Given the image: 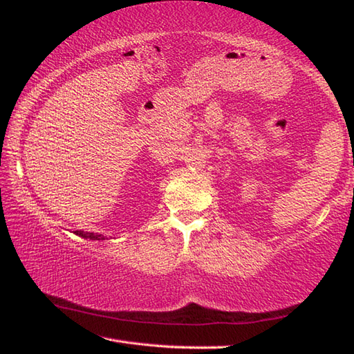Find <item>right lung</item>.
<instances>
[{
  "label": "right lung",
  "mask_w": 354,
  "mask_h": 354,
  "mask_svg": "<svg viewBox=\"0 0 354 354\" xmlns=\"http://www.w3.org/2000/svg\"><path fill=\"white\" fill-rule=\"evenodd\" d=\"M74 234L84 239H89V240H106V236L103 234H97V232H86V231H74Z\"/></svg>",
  "instance_id": "add662e5"
}]
</instances>
